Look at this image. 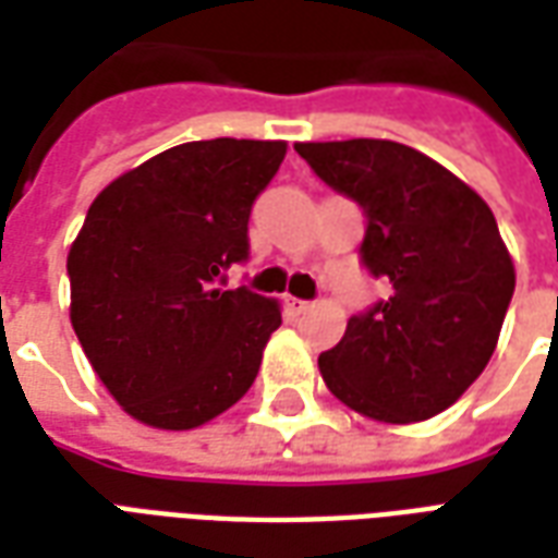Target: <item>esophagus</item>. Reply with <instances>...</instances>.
Segmentation results:
<instances>
[{
    "label": "esophagus",
    "instance_id": "34e87169",
    "mask_svg": "<svg viewBox=\"0 0 558 558\" xmlns=\"http://www.w3.org/2000/svg\"><path fill=\"white\" fill-rule=\"evenodd\" d=\"M287 307H290L292 314H307V311H311L314 304L302 302V299H287Z\"/></svg>",
    "mask_w": 558,
    "mask_h": 558
}]
</instances>
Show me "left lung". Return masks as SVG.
I'll use <instances>...</instances> for the list:
<instances>
[{"label": "left lung", "mask_w": 558, "mask_h": 558, "mask_svg": "<svg viewBox=\"0 0 558 558\" xmlns=\"http://www.w3.org/2000/svg\"><path fill=\"white\" fill-rule=\"evenodd\" d=\"M367 215L364 266L391 283L319 355L328 391L359 415L412 424L463 398L499 343L514 259L490 206L463 179L391 140L295 143Z\"/></svg>", "instance_id": "obj_1"}]
</instances>
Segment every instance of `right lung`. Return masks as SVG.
<instances>
[{
	"label": "right lung",
	"mask_w": 558,
	"mask_h": 558,
	"mask_svg": "<svg viewBox=\"0 0 558 558\" xmlns=\"http://www.w3.org/2000/svg\"><path fill=\"white\" fill-rule=\"evenodd\" d=\"M283 140L182 143L104 187L68 251L71 326L104 388L146 427L194 430L254 386L280 302L220 290L247 256Z\"/></svg>",
	"instance_id": "add662e5"
}]
</instances>
